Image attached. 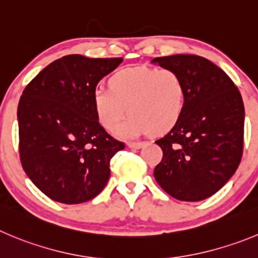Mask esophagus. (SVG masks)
I'll return each instance as SVG.
<instances>
[{
	"mask_svg": "<svg viewBox=\"0 0 258 258\" xmlns=\"http://www.w3.org/2000/svg\"><path fill=\"white\" fill-rule=\"evenodd\" d=\"M143 145L144 143H140V141H134V143L127 144V146H128L130 149H140Z\"/></svg>",
	"mask_w": 258,
	"mask_h": 258,
	"instance_id": "1",
	"label": "esophagus"
}]
</instances>
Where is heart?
I'll return each instance as SVG.
<instances>
[{
  "label": "heart",
  "mask_w": 258,
  "mask_h": 258,
  "mask_svg": "<svg viewBox=\"0 0 258 258\" xmlns=\"http://www.w3.org/2000/svg\"><path fill=\"white\" fill-rule=\"evenodd\" d=\"M94 109L107 131L136 137L151 131L165 134L177 126L187 104L186 81L172 69L131 67L115 72L109 89L96 88Z\"/></svg>",
  "instance_id": "obj_1"
}]
</instances>
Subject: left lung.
<instances>
[{
	"instance_id": "left-lung-1",
	"label": "left lung",
	"mask_w": 258,
	"mask_h": 258,
	"mask_svg": "<svg viewBox=\"0 0 258 258\" xmlns=\"http://www.w3.org/2000/svg\"><path fill=\"white\" fill-rule=\"evenodd\" d=\"M154 63L179 72L187 104L177 126L156 140L163 159L154 169L159 186L180 201L213 196L237 170L244 141V105L220 67L195 54L156 57Z\"/></svg>"
}]
</instances>
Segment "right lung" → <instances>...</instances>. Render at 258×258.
Segmentation results:
<instances>
[{
	"instance_id": "add662e5",
	"label": "right lung",
	"mask_w": 258,
	"mask_h": 258,
	"mask_svg": "<svg viewBox=\"0 0 258 258\" xmlns=\"http://www.w3.org/2000/svg\"><path fill=\"white\" fill-rule=\"evenodd\" d=\"M123 58L69 54L43 69L18 107L20 162L49 199L74 205L99 195L124 144L99 124L93 93Z\"/></svg>"
}]
</instances>
